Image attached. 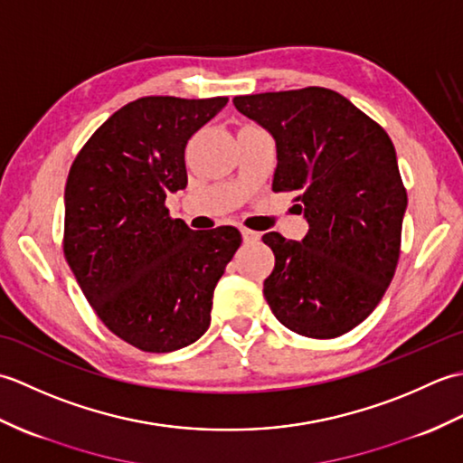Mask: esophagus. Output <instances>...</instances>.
I'll return each instance as SVG.
<instances>
[{"label":"esophagus","mask_w":463,"mask_h":463,"mask_svg":"<svg viewBox=\"0 0 463 463\" xmlns=\"http://www.w3.org/2000/svg\"><path fill=\"white\" fill-rule=\"evenodd\" d=\"M241 232H242V241L247 242V244L259 242V239H260V234H259V232H254V231H250V229H241Z\"/></svg>","instance_id":"obj_1"}]
</instances>
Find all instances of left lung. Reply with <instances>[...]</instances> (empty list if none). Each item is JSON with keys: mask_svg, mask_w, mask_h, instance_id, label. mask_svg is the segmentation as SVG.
I'll return each mask as SVG.
<instances>
[{"mask_svg": "<svg viewBox=\"0 0 463 463\" xmlns=\"http://www.w3.org/2000/svg\"><path fill=\"white\" fill-rule=\"evenodd\" d=\"M234 107L277 143L272 191H298L308 232L262 237L274 252L264 298L288 330L336 338L378 307L394 277L408 206L388 133L324 87L241 95Z\"/></svg>", "mask_w": 463, "mask_h": 463, "instance_id": "1", "label": "left lung"}]
</instances>
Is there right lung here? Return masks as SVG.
I'll list each match as a JSON object with an SVG mask.
<instances>
[{
  "mask_svg": "<svg viewBox=\"0 0 463 463\" xmlns=\"http://www.w3.org/2000/svg\"><path fill=\"white\" fill-rule=\"evenodd\" d=\"M229 97H141L75 156L63 252L97 317L143 352H173L211 324L213 292L241 247L234 226L191 231L165 199L186 186L184 146Z\"/></svg>",
  "mask_w": 463,
  "mask_h": 463,
  "instance_id": "right-lung-1",
  "label": "right lung"
}]
</instances>
